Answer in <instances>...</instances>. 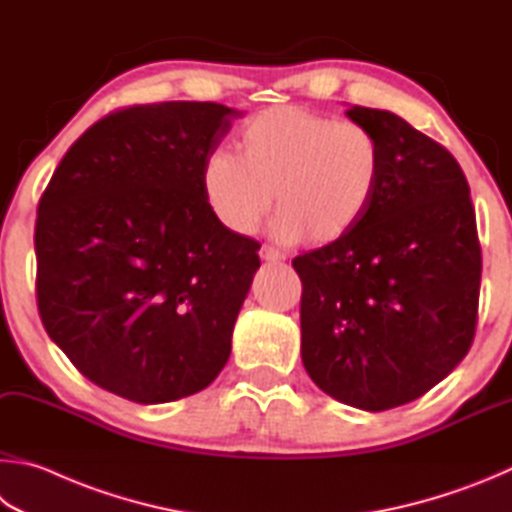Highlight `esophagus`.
Returning a JSON list of instances; mask_svg holds the SVG:
<instances>
[{
  "label": "esophagus",
  "instance_id": "1",
  "mask_svg": "<svg viewBox=\"0 0 512 512\" xmlns=\"http://www.w3.org/2000/svg\"><path fill=\"white\" fill-rule=\"evenodd\" d=\"M261 258H263V261H267V263H281L285 256L281 254L279 249H274L270 245H263L261 247Z\"/></svg>",
  "mask_w": 512,
  "mask_h": 512
}]
</instances>
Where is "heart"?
<instances>
[{"mask_svg":"<svg viewBox=\"0 0 512 512\" xmlns=\"http://www.w3.org/2000/svg\"><path fill=\"white\" fill-rule=\"evenodd\" d=\"M238 155L213 150L202 164L204 202L224 229L254 231L274 195L276 231L330 245L362 222L378 193L384 155L369 125L299 105L261 110L238 132Z\"/></svg>","mask_w":512,"mask_h":512,"instance_id":"heart-1","label":"heart"}]
</instances>
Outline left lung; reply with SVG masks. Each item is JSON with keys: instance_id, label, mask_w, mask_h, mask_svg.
<instances>
[{"instance_id": "left-lung-1", "label": "left lung", "mask_w": 512, "mask_h": 512, "mask_svg": "<svg viewBox=\"0 0 512 512\" xmlns=\"http://www.w3.org/2000/svg\"><path fill=\"white\" fill-rule=\"evenodd\" d=\"M346 116L378 134L384 170L348 236L292 261L301 360L330 398L384 411L425 396L468 355L481 245L450 150L387 110L353 105Z\"/></svg>"}]
</instances>
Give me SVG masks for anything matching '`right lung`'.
<instances>
[{"label":"right lung","instance_id":"1","mask_svg":"<svg viewBox=\"0 0 512 512\" xmlns=\"http://www.w3.org/2000/svg\"><path fill=\"white\" fill-rule=\"evenodd\" d=\"M238 116L209 101L123 107L76 139L40 197L44 330L125 400L193 396L229 360L261 245L213 218L202 164Z\"/></svg>","mask_w":512,"mask_h":512}]
</instances>
